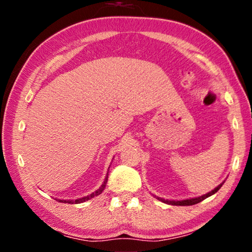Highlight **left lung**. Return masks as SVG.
<instances>
[{"label": "left lung", "mask_w": 252, "mask_h": 252, "mask_svg": "<svg viewBox=\"0 0 252 252\" xmlns=\"http://www.w3.org/2000/svg\"><path fill=\"white\" fill-rule=\"evenodd\" d=\"M221 187H222V183H221V185H219L218 187H217L215 190H212L211 192H209V193L204 194V195H201V197L194 198V199H187V200H182V201H170V200H164V199H161V198H158V199L161 200V201H162V202H164V203L172 204V206H192V204H197V203H199V202L203 201V200H204V199H207L208 197H210V195L215 194V193L217 192V191H218V190L220 189Z\"/></svg>", "instance_id": "left-lung-1"}]
</instances>
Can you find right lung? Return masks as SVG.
I'll return each mask as SVG.
<instances>
[{
    "instance_id": "1",
    "label": "right lung",
    "mask_w": 252,
    "mask_h": 252,
    "mask_svg": "<svg viewBox=\"0 0 252 252\" xmlns=\"http://www.w3.org/2000/svg\"><path fill=\"white\" fill-rule=\"evenodd\" d=\"M106 182H108V176L105 177V179H104V182H103V185H102L99 189H97L94 193H92V194H90V195H88V197H84V198H81V199H76V200H60V202H67V203H81V202H84V201H88V200H90L91 198H93V197H95V195H99V194H101L102 193V191L104 190V188H105V185H106Z\"/></svg>"
}]
</instances>
